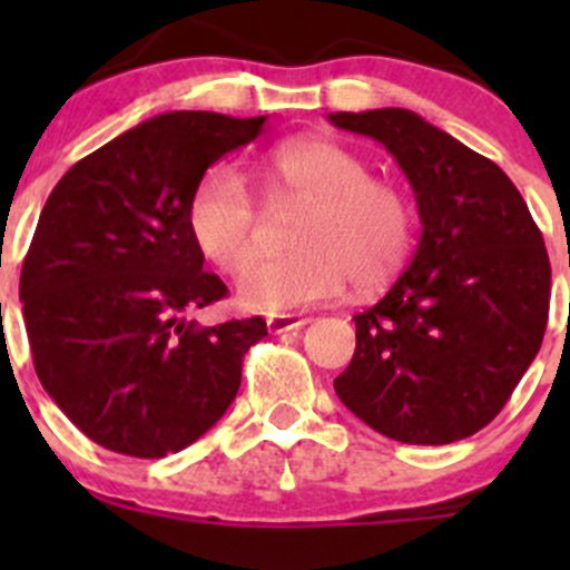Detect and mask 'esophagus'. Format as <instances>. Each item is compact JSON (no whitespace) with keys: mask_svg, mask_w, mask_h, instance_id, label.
I'll return each mask as SVG.
<instances>
[{"mask_svg":"<svg viewBox=\"0 0 570 570\" xmlns=\"http://www.w3.org/2000/svg\"><path fill=\"white\" fill-rule=\"evenodd\" d=\"M308 317L303 314H275V317L267 320V331L269 333H289V331H301V327L308 325Z\"/></svg>","mask_w":570,"mask_h":570,"instance_id":"1","label":"esophagus"}]
</instances>
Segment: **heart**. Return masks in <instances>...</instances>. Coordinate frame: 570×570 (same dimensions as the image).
<instances>
[{"label": "heart", "mask_w": 570, "mask_h": 570, "mask_svg": "<svg viewBox=\"0 0 570 570\" xmlns=\"http://www.w3.org/2000/svg\"><path fill=\"white\" fill-rule=\"evenodd\" d=\"M269 212L303 206L289 232L295 250L248 256L262 237V212L243 176L217 165L198 181L187 204L195 248L215 267L234 273L243 306L278 314L331 303L353 286L381 289L405 267L413 248V209L394 184L370 176V165L331 140H292L267 154L258 168Z\"/></svg>", "instance_id": "heart-1"}]
</instances>
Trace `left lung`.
<instances>
[{"instance_id": "obj_1", "label": "left lung", "mask_w": 570, "mask_h": 570, "mask_svg": "<svg viewBox=\"0 0 570 570\" xmlns=\"http://www.w3.org/2000/svg\"><path fill=\"white\" fill-rule=\"evenodd\" d=\"M383 142L416 195L422 237L389 295L355 314L338 400L402 444L485 428L538 355L549 320L543 234L499 165L400 107L327 115Z\"/></svg>"}]
</instances>
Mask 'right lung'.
Instances as JSON below:
<instances>
[{"label": "right lung", "instance_id": "obj_1", "mask_svg": "<svg viewBox=\"0 0 570 570\" xmlns=\"http://www.w3.org/2000/svg\"><path fill=\"white\" fill-rule=\"evenodd\" d=\"M264 120L157 115L79 159L40 212L19 284L32 361L57 407L105 450L165 458L198 441L267 336L262 317L187 320L228 292L189 237V195Z\"/></svg>", "mask_w": 570, "mask_h": 570}]
</instances>
